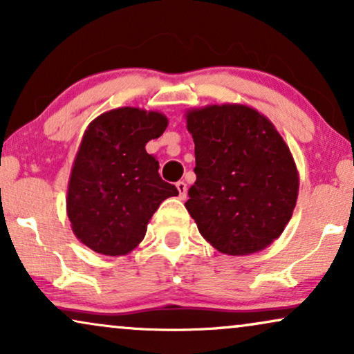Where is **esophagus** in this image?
<instances>
[{"instance_id":"esophagus-1","label":"esophagus","mask_w":354,"mask_h":354,"mask_svg":"<svg viewBox=\"0 0 354 354\" xmlns=\"http://www.w3.org/2000/svg\"><path fill=\"white\" fill-rule=\"evenodd\" d=\"M176 187H177V190H178V196H180L182 200H183V198L187 196V183L183 182V180H180V182L176 183Z\"/></svg>"}]
</instances>
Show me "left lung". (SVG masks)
I'll return each mask as SVG.
<instances>
[{"instance_id": "obj_1", "label": "left lung", "mask_w": 354, "mask_h": 354, "mask_svg": "<svg viewBox=\"0 0 354 354\" xmlns=\"http://www.w3.org/2000/svg\"><path fill=\"white\" fill-rule=\"evenodd\" d=\"M196 180L187 211L221 253L243 256L269 246L288 224L298 198L292 153L272 124L241 104L187 114Z\"/></svg>"}]
</instances>
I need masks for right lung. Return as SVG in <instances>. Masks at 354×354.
Masks as SVG:
<instances>
[{"label": "right lung", "instance_id": "1", "mask_svg": "<svg viewBox=\"0 0 354 354\" xmlns=\"http://www.w3.org/2000/svg\"><path fill=\"white\" fill-rule=\"evenodd\" d=\"M167 127L161 113L119 108L85 130L67 190V216L82 243L96 253L127 254L143 240L148 221L176 185L159 177L145 145Z\"/></svg>", "mask_w": 354, "mask_h": 354}]
</instances>
